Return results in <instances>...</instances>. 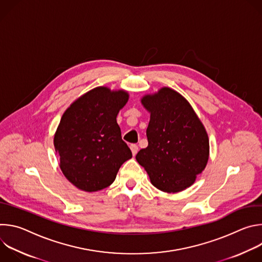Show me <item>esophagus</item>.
<instances>
[{
    "instance_id": "esophagus-1",
    "label": "esophagus",
    "mask_w": 262,
    "mask_h": 262,
    "mask_svg": "<svg viewBox=\"0 0 262 262\" xmlns=\"http://www.w3.org/2000/svg\"><path fill=\"white\" fill-rule=\"evenodd\" d=\"M130 150H132V152H133V156H136V155H137V152H138V150H139V147H138V145H136V144H132V145H130Z\"/></svg>"
}]
</instances>
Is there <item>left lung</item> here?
I'll return each instance as SVG.
<instances>
[{
  "mask_svg": "<svg viewBox=\"0 0 262 262\" xmlns=\"http://www.w3.org/2000/svg\"><path fill=\"white\" fill-rule=\"evenodd\" d=\"M141 102L150 120L148 146L137 154V162L160 191L188 189L208 162L209 140L203 123L190 102L171 88L146 94Z\"/></svg>",
  "mask_w": 262,
  "mask_h": 262,
  "instance_id": "8db88e82",
  "label": "left lung"
}]
</instances>
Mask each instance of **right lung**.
I'll return each mask as SVG.
<instances>
[{
    "label": "right lung",
    "instance_id": "1",
    "mask_svg": "<svg viewBox=\"0 0 262 262\" xmlns=\"http://www.w3.org/2000/svg\"><path fill=\"white\" fill-rule=\"evenodd\" d=\"M125 90L96 87L64 112L54 136L60 169L78 189L96 192L113 183L121 165L133 155L117 123L126 104Z\"/></svg>",
    "mask_w": 262,
    "mask_h": 262
}]
</instances>
